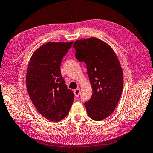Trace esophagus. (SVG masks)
<instances>
[{
    "label": "esophagus",
    "mask_w": 153,
    "mask_h": 153,
    "mask_svg": "<svg viewBox=\"0 0 153 153\" xmlns=\"http://www.w3.org/2000/svg\"><path fill=\"white\" fill-rule=\"evenodd\" d=\"M80 90L79 89V88H77V89L74 90V94L76 97H79L80 95Z\"/></svg>",
    "instance_id": "obj_1"
}]
</instances>
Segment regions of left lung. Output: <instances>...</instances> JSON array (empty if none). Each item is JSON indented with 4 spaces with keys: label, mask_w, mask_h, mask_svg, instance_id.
I'll return each instance as SVG.
<instances>
[{
    "label": "left lung",
    "mask_w": 153,
    "mask_h": 153,
    "mask_svg": "<svg viewBox=\"0 0 153 153\" xmlns=\"http://www.w3.org/2000/svg\"><path fill=\"white\" fill-rule=\"evenodd\" d=\"M75 56L86 64L92 96L84 103L94 120L105 119L113 113L123 89V71L113 49L103 40L91 37L74 42Z\"/></svg>",
    "instance_id": "1"
}]
</instances>
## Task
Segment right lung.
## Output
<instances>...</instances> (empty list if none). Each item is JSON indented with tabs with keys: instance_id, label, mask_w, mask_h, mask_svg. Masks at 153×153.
<instances>
[{
	"instance_id": "1",
	"label": "right lung",
	"mask_w": 153,
	"mask_h": 153,
	"mask_svg": "<svg viewBox=\"0 0 153 153\" xmlns=\"http://www.w3.org/2000/svg\"><path fill=\"white\" fill-rule=\"evenodd\" d=\"M73 42H50L33 52L26 75L27 89L33 105L50 121L67 117L73 102V91L67 89L61 74L63 56Z\"/></svg>"
}]
</instances>
